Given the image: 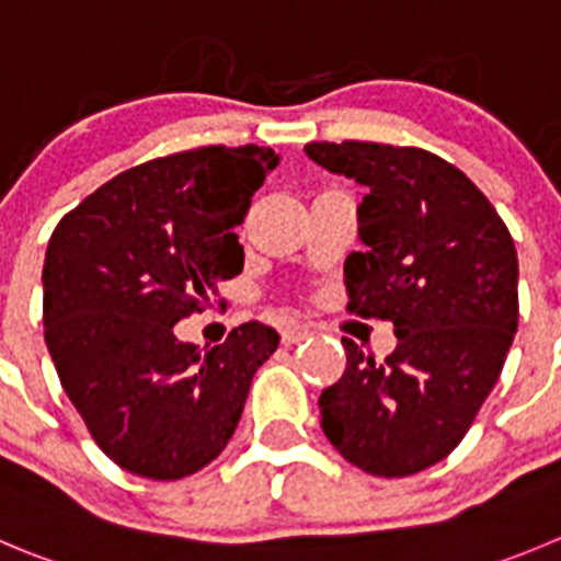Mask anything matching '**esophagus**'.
<instances>
[{
	"label": "esophagus",
	"instance_id": "1",
	"mask_svg": "<svg viewBox=\"0 0 561 561\" xmlns=\"http://www.w3.org/2000/svg\"><path fill=\"white\" fill-rule=\"evenodd\" d=\"M308 335H311V330L302 328V324H286V328L280 330V341H284V346L300 344V341H306Z\"/></svg>",
	"mask_w": 561,
	"mask_h": 561
}]
</instances>
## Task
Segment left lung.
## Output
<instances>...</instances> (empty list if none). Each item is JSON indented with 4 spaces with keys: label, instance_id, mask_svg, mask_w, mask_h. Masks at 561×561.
Masks as SVG:
<instances>
[{
    "label": "left lung",
    "instance_id": "8db88e82",
    "mask_svg": "<svg viewBox=\"0 0 561 561\" xmlns=\"http://www.w3.org/2000/svg\"><path fill=\"white\" fill-rule=\"evenodd\" d=\"M330 173L369 186L364 250L344 261L346 313L388 319L386 360L341 339L346 369L319 397L322 430L371 477H410L455 451L493 391L517 330V253L462 170L424 148L308 142Z\"/></svg>",
    "mask_w": 561,
    "mask_h": 561
}]
</instances>
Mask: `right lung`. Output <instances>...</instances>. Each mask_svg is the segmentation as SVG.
<instances>
[{"instance_id":"1","label":"right lung","mask_w":561,"mask_h":561,"mask_svg":"<svg viewBox=\"0 0 561 561\" xmlns=\"http://www.w3.org/2000/svg\"><path fill=\"white\" fill-rule=\"evenodd\" d=\"M270 148L204 146L115 175L57 222L44 264V335L99 449L137 477L173 482L228 446L255 369L280 335L244 322L197 350L173 324L239 275Z\"/></svg>"}]
</instances>
